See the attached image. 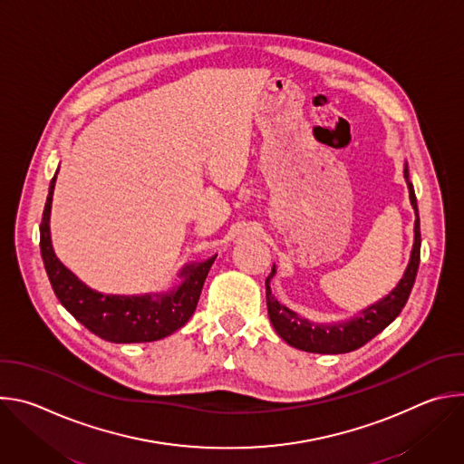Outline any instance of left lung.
<instances>
[{
	"label": "left lung",
	"instance_id": "1",
	"mask_svg": "<svg viewBox=\"0 0 464 464\" xmlns=\"http://www.w3.org/2000/svg\"><path fill=\"white\" fill-rule=\"evenodd\" d=\"M404 178L410 190V202L415 211V238L413 247L410 255L408 268L399 281L385 297L376 301L374 304L363 308L358 315L340 321V323H315L310 321L297 312L290 310L288 306L281 304L274 294H272V279L277 274V268L274 264L272 274L266 279V304H268V315L276 328V333L292 347L306 353H317V354H345L351 351H356L363 347L367 342H371L376 334L392 323L408 303V297L411 294V288L415 285L419 262H420V220H419V208L413 183L410 181V170L408 163L404 165Z\"/></svg>",
	"mask_w": 464,
	"mask_h": 464
}]
</instances>
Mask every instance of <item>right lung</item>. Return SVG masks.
<instances>
[{
    "label": "right lung",
    "instance_id": "right-lung-1",
    "mask_svg": "<svg viewBox=\"0 0 464 464\" xmlns=\"http://www.w3.org/2000/svg\"><path fill=\"white\" fill-rule=\"evenodd\" d=\"M56 174L58 170L49 183L42 215L40 251L47 277L62 306L95 336L111 343H149L176 333L194 314L217 255L202 262L185 264L178 274L179 283L165 292L113 295L90 288L63 266L53 249L49 218Z\"/></svg>",
    "mask_w": 464,
    "mask_h": 464
}]
</instances>
